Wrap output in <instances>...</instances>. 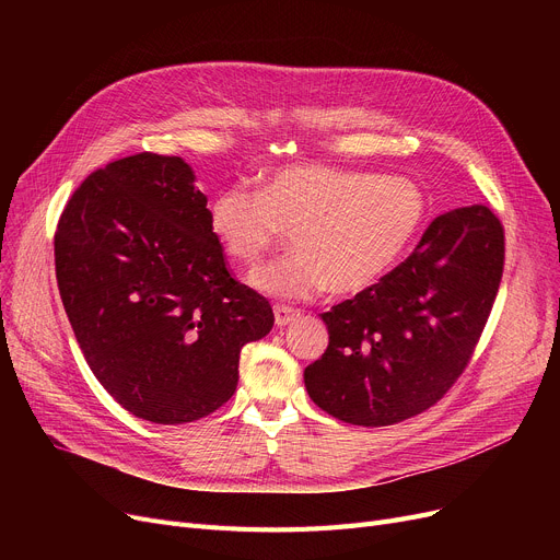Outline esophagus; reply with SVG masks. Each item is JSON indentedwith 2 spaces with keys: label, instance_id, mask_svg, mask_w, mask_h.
I'll list each match as a JSON object with an SVG mask.
<instances>
[{
  "label": "esophagus",
  "instance_id": "obj_1",
  "mask_svg": "<svg viewBox=\"0 0 560 560\" xmlns=\"http://www.w3.org/2000/svg\"><path fill=\"white\" fill-rule=\"evenodd\" d=\"M300 317V311L288 308V306H275V322L277 327H288L290 322H295Z\"/></svg>",
  "mask_w": 560,
  "mask_h": 560
}]
</instances>
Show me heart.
I'll list each match as a JSON object with an SVG mask.
<instances>
[{
    "label": "heart",
    "mask_w": 560,
    "mask_h": 560,
    "mask_svg": "<svg viewBox=\"0 0 560 560\" xmlns=\"http://www.w3.org/2000/svg\"><path fill=\"white\" fill-rule=\"evenodd\" d=\"M424 215V192L410 179L325 163L279 167L265 176L260 192L229 186L209 206L224 254L245 268L292 233L295 254L252 277V285L281 300H311L327 288L345 298L372 288L416 241Z\"/></svg>",
    "instance_id": "heart-1"
}]
</instances>
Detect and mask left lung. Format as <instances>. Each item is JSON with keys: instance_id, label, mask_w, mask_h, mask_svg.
Listing matches in <instances>:
<instances>
[{"instance_id": "8db88e82", "label": "left lung", "mask_w": 560, "mask_h": 560, "mask_svg": "<svg viewBox=\"0 0 560 560\" xmlns=\"http://www.w3.org/2000/svg\"><path fill=\"white\" fill-rule=\"evenodd\" d=\"M502 272L504 226L488 206L438 215L393 272L322 313L329 347L304 370L311 399L359 427L431 408L472 359Z\"/></svg>"}]
</instances>
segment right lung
Masks as SVG:
<instances>
[{
  "label": "right lung",
  "mask_w": 560,
  "mask_h": 560,
  "mask_svg": "<svg viewBox=\"0 0 560 560\" xmlns=\"http://www.w3.org/2000/svg\"><path fill=\"white\" fill-rule=\"evenodd\" d=\"M54 260L85 363L147 422L211 416L238 386L241 349L275 325L268 300L229 275L179 156L142 152L88 176L58 220Z\"/></svg>",
  "instance_id": "1"
}]
</instances>
